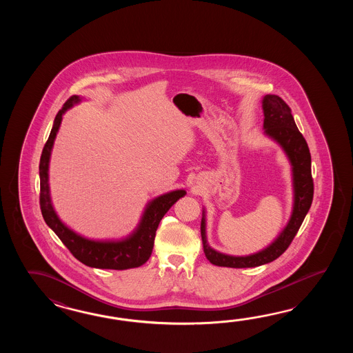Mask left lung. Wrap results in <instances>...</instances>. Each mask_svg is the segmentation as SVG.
Wrapping results in <instances>:
<instances>
[{
  "instance_id": "obj_1",
  "label": "left lung",
  "mask_w": 353,
  "mask_h": 353,
  "mask_svg": "<svg viewBox=\"0 0 353 353\" xmlns=\"http://www.w3.org/2000/svg\"><path fill=\"white\" fill-rule=\"evenodd\" d=\"M263 134L278 143L285 152L292 166L293 180V210L283 231L266 248L255 254L246 256L227 255L212 248L207 241V218L203 208L201 234L203 250L210 263L225 268H256L271 263L285 252L292 243L300 225L307 216L313 201V179H312V158L307 141L295 125L290 107L275 94H266L263 98Z\"/></svg>"
}]
</instances>
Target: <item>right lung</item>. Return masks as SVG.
<instances>
[{"label": "right lung", "instance_id": "add662e5", "mask_svg": "<svg viewBox=\"0 0 353 353\" xmlns=\"http://www.w3.org/2000/svg\"><path fill=\"white\" fill-rule=\"evenodd\" d=\"M82 97L69 98L55 116L53 128L41 152L39 175H40V208L46 225L53 230L68 250L81 263L96 269L126 270L139 268L149 260L154 248V240L161 218L172 208L174 203L187 194L184 189H176L159 195L146 204L135 230L120 240H92L69 228L54 210L50 187H49V163L54 141L59 131L63 114L69 108L82 102Z\"/></svg>", "mask_w": 353, "mask_h": 353}]
</instances>
